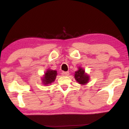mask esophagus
<instances>
[{
    "instance_id": "1",
    "label": "esophagus",
    "mask_w": 129,
    "mask_h": 129,
    "mask_svg": "<svg viewBox=\"0 0 129 129\" xmlns=\"http://www.w3.org/2000/svg\"><path fill=\"white\" fill-rule=\"evenodd\" d=\"M62 75L63 76H68L69 75V72H63L62 73Z\"/></svg>"
}]
</instances>
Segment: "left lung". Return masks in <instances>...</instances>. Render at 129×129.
Instances as JSON below:
<instances>
[{
  "mask_svg": "<svg viewBox=\"0 0 129 129\" xmlns=\"http://www.w3.org/2000/svg\"><path fill=\"white\" fill-rule=\"evenodd\" d=\"M75 78L76 81L81 85H85L88 84L90 80V76L86 73L82 68L79 67L78 70L75 73Z\"/></svg>",
  "mask_w": 129,
  "mask_h": 129,
  "instance_id": "left-lung-1",
  "label": "left lung"
}]
</instances>
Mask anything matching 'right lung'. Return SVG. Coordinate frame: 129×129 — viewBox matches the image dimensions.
<instances>
[{"label":"right lung","instance_id":"obj_1","mask_svg":"<svg viewBox=\"0 0 129 129\" xmlns=\"http://www.w3.org/2000/svg\"><path fill=\"white\" fill-rule=\"evenodd\" d=\"M57 75V73L55 70L47 69V71L44 73L43 77L41 78L42 84L45 86H48L49 85L51 84L52 82L55 81Z\"/></svg>","mask_w":129,"mask_h":129}]
</instances>
